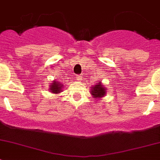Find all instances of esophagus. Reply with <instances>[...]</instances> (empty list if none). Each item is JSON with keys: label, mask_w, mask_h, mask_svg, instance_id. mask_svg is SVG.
Masks as SVG:
<instances>
[{"label": "esophagus", "mask_w": 160, "mask_h": 160, "mask_svg": "<svg viewBox=\"0 0 160 160\" xmlns=\"http://www.w3.org/2000/svg\"><path fill=\"white\" fill-rule=\"evenodd\" d=\"M76 78H77V80H79V81H81L82 79V75H81V74H80V75H77Z\"/></svg>", "instance_id": "1"}]
</instances>
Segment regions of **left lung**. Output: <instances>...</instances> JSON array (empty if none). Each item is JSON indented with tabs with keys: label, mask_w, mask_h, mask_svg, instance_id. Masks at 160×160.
<instances>
[{
	"label": "left lung",
	"mask_w": 160,
	"mask_h": 160,
	"mask_svg": "<svg viewBox=\"0 0 160 160\" xmlns=\"http://www.w3.org/2000/svg\"><path fill=\"white\" fill-rule=\"evenodd\" d=\"M91 93L93 95V97H97V98H100V97H104L106 93V89L104 86H102L100 82L97 83V85L94 86L92 89H91Z\"/></svg>",
	"instance_id": "1"
}]
</instances>
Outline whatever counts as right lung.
<instances>
[{
    "label": "right lung",
    "mask_w": 160,
    "mask_h": 160,
    "mask_svg": "<svg viewBox=\"0 0 160 160\" xmlns=\"http://www.w3.org/2000/svg\"><path fill=\"white\" fill-rule=\"evenodd\" d=\"M51 87H50V90L53 92V93H59V92H61L62 89H63V85L61 83H60L59 82H56V80H54L52 83Z\"/></svg>",
    "instance_id": "right-lung-1"
}]
</instances>
